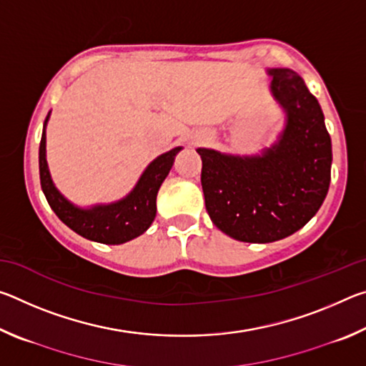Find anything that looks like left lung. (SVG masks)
<instances>
[{
    "mask_svg": "<svg viewBox=\"0 0 366 366\" xmlns=\"http://www.w3.org/2000/svg\"><path fill=\"white\" fill-rule=\"evenodd\" d=\"M269 76L287 114L277 144L244 158L197 150L209 218L240 242L268 244L299 231L323 205L331 181V137L318 100L292 69Z\"/></svg>",
    "mask_w": 366,
    "mask_h": 366,
    "instance_id": "obj_1",
    "label": "left lung"
}]
</instances>
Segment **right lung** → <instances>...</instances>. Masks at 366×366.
Here are the masks:
<instances>
[{
  "label": "right lung",
  "instance_id": "obj_1",
  "mask_svg": "<svg viewBox=\"0 0 366 366\" xmlns=\"http://www.w3.org/2000/svg\"><path fill=\"white\" fill-rule=\"evenodd\" d=\"M49 114L45 119V126ZM46 135L41 134L39 164H40V182L49 207L58 218L89 240L100 244L117 245L144 234L157 216V194L159 185L169 174L174 163V157L181 147L172 148L171 152L161 154L145 169L139 179L135 189L122 200L111 205H98L90 209L74 207L71 202L59 194L54 187L46 164Z\"/></svg>",
  "mask_w": 366,
  "mask_h": 366
}]
</instances>
